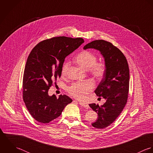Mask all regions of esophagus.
Listing matches in <instances>:
<instances>
[{"label":"esophagus","mask_w":153,"mask_h":153,"mask_svg":"<svg viewBox=\"0 0 153 153\" xmlns=\"http://www.w3.org/2000/svg\"><path fill=\"white\" fill-rule=\"evenodd\" d=\"M79 103L81 105V106H82L83 107H84V108H89V106L88 105H86V104H85V103H83V102H79Z\"/></svg>","instance_id":"obj_1"}]
</instances>
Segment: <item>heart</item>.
<instances>
[{"mask_svg":"<svg viewBox=\"0 0 153 153\" xmlns=\"http://www.w3.org/2000/svg\"><path fill=\"white\" fill-rule=\"evenodd\" d=\"M76 62L88 71L96 79H102L106 71V65L103 62H97V57L91 52L85 51L78 54L75 58ZM70 67L68 62H65L61 69L62 76H66ZM93 88V83L91 80L77 82L68 88V93L79 99L86 97Z\"/></svg>","mask_w":153,"mask_h":153,"instance_id":"b5f03b06","label":"heart"}]
</instances>
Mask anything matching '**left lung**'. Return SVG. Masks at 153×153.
Wrapping results in <instances>:
<instances>
[{"label":"left lung","instance_id":"obj_1","mask_svg":"<svg viewBox=\"0 0 153 153\" xmlns=\"http://www.w3.org/2000/svg\"><path fill=\"white\" fill-rule=\"evenodd\" d=\"M93 48L100 51L106 65L105 73L94 91L96 95L106 99L99 106L89 104L98 115L92 125L97 129L106 128L114 122L124 108L128 99L129 71L127 60L122 52L109 42L99 39L92 41L83 49Z\"/></svg>","mask_w":153,"mask_h":153}]
</instances>
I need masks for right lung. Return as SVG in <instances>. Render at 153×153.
Here are the masks:
<instances>
[{"mask_svg": "<svg viewBox=\"0 0 153 153\" xmlns=\"http://www.w3.org/2000/svg\"><path fill=\"white\" fill-rule=\"evenodd\" d=\"M82 38L54 37L38 43L31 51L23 78V99L31 116L47 123L58 118L67 105L72 102L68 96L59 98L48 95L53 83L60 78L65 58L83 43Z\"/></svg>", "mask_w": 153, "mask_h": 153, "instance_id": "obj_1", "label": "right lung"}]
</instances>
